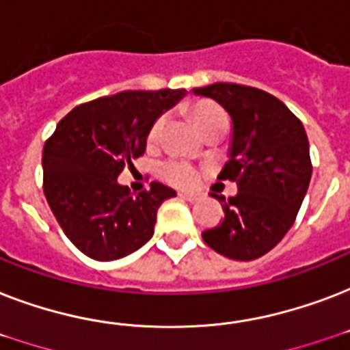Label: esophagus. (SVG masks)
Listing matches in <instances>:
<instances>
[{
  "mask_svg": "<svg viewBox=\"0 0 350 350\" xmlns=\"http://www.w3.org/2000/svg\"><path fill=\"white\" fill-rule=\"evenodd\" d=\"M180 196L191 203H196L202 200V196H200V194H196V192H180Z\"/></svg>",
  "mask_w": 350,
  "mask_h": 350,
  "instance_id": "esophagus-1",
  "label": "esophagus"
}]
</instances>
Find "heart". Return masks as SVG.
<instances>
[{
    "instance_id": "b5f03b06",
    "label": "heart",
    "mask_w": 350,
    "mask_h": 350,
    "mask_svg": "<svg viewBox=\"0 0 350 350\" xmlns=\"http://www.w3.org/2000/svg\"><path fill=\"white\" fill-rule=\"evenodd\" d=\"M191 116L194 120L200 131H203L207 134L208 131H213L216 126L227 123V114L224 112L221 107H218L213 101H196L194 105L191 107ZM161 125H163V120L158 118L154 121L150 131L147 134V143L152 145L156 143L159 136V131H161ZM159 176L163 178L165 181H169L170 185L176 187H191L198 181V170L192 167L189 161H183V159L178 158H169L159 163Z\"/></svg>"
}]
</instances>
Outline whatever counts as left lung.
<instances>
[{
	"instance_id": "8db88e82",
	"label": "left lung",
	"mask_w": 350,
	"mask_h": 350,
	"mask_svg": "<svg viewBox=\"0 0 350 350\" xmlns=\"http://www.w3.org/2000/svg\"><path fill=\"white\" fill-rule=\"evenodd\" d=\"M192 92L218 101L234 125L230 159L218 180L236 181L238 194H214L225 218L203 230V241L230 260L261 258L293 227L309 189L312 163L304 123L254 87L213 83Z\"/></svg>"
}]
</instances>
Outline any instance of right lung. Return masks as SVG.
I'll use <instances>...</instances> for the list:
<instances>
[{
    "label": "right lung",
    "instance_id": "right-lung-1",
    "mask_svg": "<svg viewBox=\"0 0 350 350\" xmlns=\"http://www.w3.org/2000/svg\"><path fill=\"white\" fill-rule=\"evenodd\" d=\"M185 89L123 90L74 107L43 147V192L85 256L112 261L152 238L159 205L176 192L158 181L132 194L118 176L145 152L156 118Z\"/></svg>",
    "mask_w": 350,
    "mask_h": 350
}]
</instances>
